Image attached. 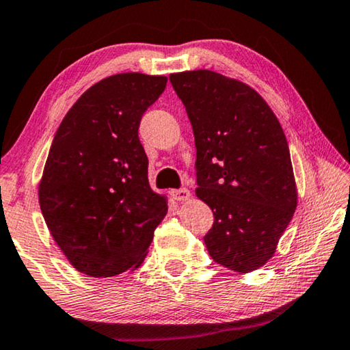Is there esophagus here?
<instances>
[{
    "instance_id": "obj_1",
    "label": "esophagus",
    "mask_w": 350,
    "mask_h": 350,
    "mask_svg": "<svg viewBox=\"0 0 350 350\" xmlns=\"http://www.w3.org/2000/svg\"><path fill=\"white\" fill-rule=\"evenodd\" d=\"M171 195H173V198L176 201H187L190 198V190L189 189H179V190H173L171 191Z\"/></svg>"
}]
</instances>
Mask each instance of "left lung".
<instances>
[{
	"label": "left lung",
	"instance_id": "obj_1",
	"mask_svg": "<svg viewBox=\"0 0 350 350\" xmlns=\"http://www.w3.org/2000/svg\"><path fill=\"white\" fill-rule=\"evenodd\" d=\"M170 81L193 128L196 196L214 213L208 252L231 271L258 269L297 209L282 126L267 101L236 79L196 70Z\"/></svg>",
	"mask_w": 350,
	"mask_h": 350
}]
</instances>
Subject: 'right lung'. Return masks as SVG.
I'll list each match as a JSON object with an SVG mask.
<instances>
[{
    "label": "right lung",
    "instance_id": "obj_1",
    "mask_svg": "<svg viewBox=\"0 0 350 350\" xmlns=\"http://www.w3.org/2000/svg\"><path fill=\"white\" fill-rule=\"evenodd\" d=\"M168 79L109 76L68 111L53 137L39 206L58 247L79 273L112 278L136 269L168 213L147 179L137 128Z\"/></svg>",
    "mask_w": 350,
    "mask_h": 350
}]
</instances>
